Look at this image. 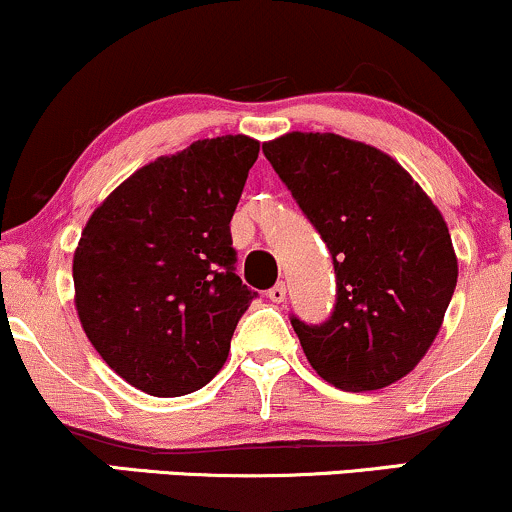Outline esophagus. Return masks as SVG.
I'll use <instances>...</instances> for the list:
<instances>
[{
  "label": "esophagus",
  "mask_w": 512,
  "mask_h": 512,
  "mask_svg": "<svg viewBox=\"0 0 512 512\" xmlns=\"http://www.w3.org/2000/svg\"><path fill=\"white\" fill-rule=\"evenodd\" d=\"M267 296H269V301H272V303H284V298H286V284H284V281H279V284L272 286V289L267 291Z\"/></svg>",
  "instance_id": "34e87169"
}]
</instances>
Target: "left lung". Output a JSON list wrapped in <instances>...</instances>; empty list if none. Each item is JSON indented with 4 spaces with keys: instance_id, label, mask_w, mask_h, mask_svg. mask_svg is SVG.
<instances>
[{
    "instance_id": "left-lung-1",
    "label": "left lung",
    "mask_w": 512,
    "mask_h": 512,
    "mask_svg": "<svg viewBox=\"0 0 512 512\" xmlns=\"http://www.w3.org/2000/svg\"><path fill=\"white\" fill-rule=\"evenodd\" d=\"M264 156L332 252L337 305L322 325L291 317L322 380L380 390L416 368L457 286L448 223L419 182L375 146L289 132Z\"/></svg>"
}]
</instances>
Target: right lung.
Here are the masks:
<instances>
[{"label": "right lung", "instance_id": "1", "mask_svg": "<svg viewBox=\"0 0 512 512\" xmlns=\"http://www.w3.org/2000/svg\"><path fill=\"white\" fill-rule=\"evenodd\" d=\"M260 142L199 139L117 185L74 250V305L88 342L154 397L199 390L219 373L257 296L236 274L231 219Z\"/></svg>", "mask_w": 512, "mask_h": 512}]
</instances>
